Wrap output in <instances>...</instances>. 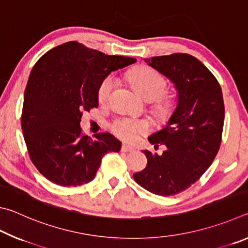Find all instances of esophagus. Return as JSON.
Segmentation results:
<instances>
[{"mask_svg": "<svg viewBox=\"0 0 248 248\" xmlns=\"http://www.w3.org/2000/svg\"><path fill=\"white\" fill-rule=\"evenodd\" d=\"M121 151H123V152H132V151H134V149L128 144H124L121 146Z\"/></svg>", "mask_w": 248, "mask_h": 248, "instance_id": "1", "label": "esophagus"}]
</instances>
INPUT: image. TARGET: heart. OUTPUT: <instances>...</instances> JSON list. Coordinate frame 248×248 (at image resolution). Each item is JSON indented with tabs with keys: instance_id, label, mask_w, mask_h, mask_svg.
<instances>
[{
	"instance_id": "1",
	"label": "heart",
	"mask_w": 248,
	"mask_h": 248,
	"mask_svg": "<svg viewBox=\"0 0 248 248\" xmlns=\"http://www.w3.org/2000/svg\"><path fill=\"white\" fill-rule=\"evenodd\" d=\"M129 82L133 89L145 100H152L153 111L159 120H167L173 114L174 104L170 97L162 95L165 91L166 83L157 72L154 70L139 66L129 73ZM117 79L114 75H108L100 82L97 90V97L100 102H105L109 94L114 90ZM114 132L119 138L127 141H132L140 132H145L150 129L148 120H139L121 117L117 118L111 125Z\"/></svg>"
}]
</instances>
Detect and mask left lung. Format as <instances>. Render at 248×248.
<instances>
[{
    "mask_svg": "<svg viewBox=\"0 0 248 248\" xmlns=\"http://www.w3.org/2000/svg\"><path fill=\"white\" fill-rule=\"evenodd\" d=\"M144 61L174 84L177 105L164 127L149 137L154 148L163 144L165 151L158 155L144 150L148 164L133 178L148 191L166 197L190 187L215 159L223 130V96L215 75L190 54Z\"/></svg>",
    "mask_w": 248,
    "mask_h": 248,
    "instance_id": "left-lung-1",
    "label": "left lung"
}]
</instances>
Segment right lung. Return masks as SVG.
Listing matches in <instances>:
<instances>
[{"mask_svg": "<svg viewBox=\"0 0 248 248\" xmlns=\"http://www.w3.org/2000/svg\"><path fill=\"white\" fill-rule=\"evenodd\" d=\"M134 58L108 56L70 41L49 50L31 70L24 95L22 129L29 156L40 174L59 186L93 180L108 152L121 142L108 132L83 136L82 112L98 107L100 82Z\"/></svg>", "mask_w": 248, "mask_h": 248, "instance_id": "right-lung-1", "label": "right lung"}]
</instances>
